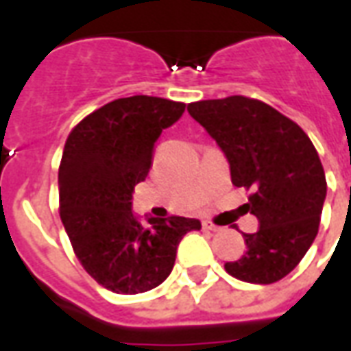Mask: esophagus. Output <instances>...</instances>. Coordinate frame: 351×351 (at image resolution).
<instances>
[{
  "label": "esophagus",
  "instance_id": "1",
  "mask_svg": "<svg viewBox=\"0 0 351 351\" xmlns=\"http://www.w3.org/2000/svg\"><path fill=\"white\" fill-rule=\"evenodd\" d=\"M202 226H204V230H209V232H221V226H217V224H213V222L209 221L202 222Z\"/></svg>",
  "mask_w": 351,
  "mask_h": 351
}]
</instances>
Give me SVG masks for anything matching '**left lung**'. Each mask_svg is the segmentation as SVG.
Wrapping results in <instances>:
<instances>
[{"label":"left lung","mask_w":351,"mask_h":351,"mask_svg":"<svg viewBox=\"0 0 351 351\" xmlns=\"http://www.w3.org/2000/svg\"><path fill=\"white\" fill-rule=\"evenodd\" d=\"M186 110L226 155L232 183L252 191L245 206L260 222L258 232L243 234L247 252L224 269L245 282H277L318 234L327 194L318 151L298 123L256 99L234 95Z\"/></svg>","instance_id":"left-lung-1"}]
</instances>
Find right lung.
Returning <instances> with one entry per match:
<instances>
[{
  "label": "right lung",
  "instance_id": "add662e5",
  "mask_svg": "<svg viewBox=\"0 0 351 351\" xmlns=\"http://www.w3.org/2000/svg\"><path fill=\"white\" fill-rule=\"evenodd\" d=\"M185 112L183 102L134 95L84 117L61 157L60 217L84 269L116 293H142L172 273L183 235L198 219L132 213L134 186L147 178L160 132Z\"/></svg>",
  "mask_w": 351,
  "mask_h": 351
}]
</instances>
